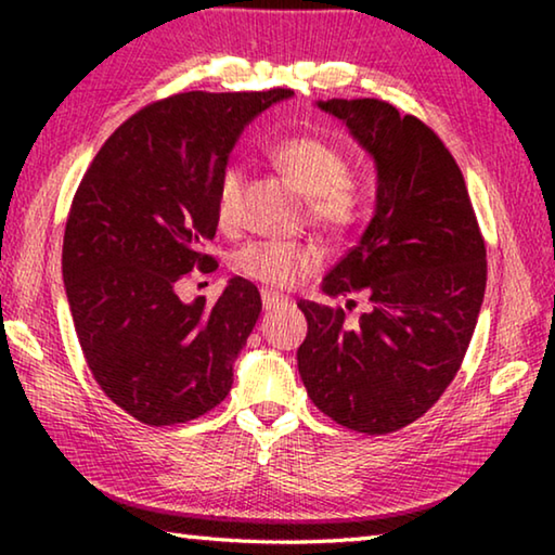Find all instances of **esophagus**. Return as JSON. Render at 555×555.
<instances>
[{"instance_id":"esophagus-1","label":"esophagus","mask_w":555,"mask_h":555,"mask_svg":"<svg viewBox=\"0 0 555 555\" xmlns=\"http://www.w3.org/2000/svg\"><path fill=\"white\" fill-rule=\"evenodd\" d=\"M261 304H264L267 311H274V308L288 306V298L274 294V291H261Z\"/></svg>"}]
</instances>
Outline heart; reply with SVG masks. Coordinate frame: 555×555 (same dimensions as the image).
I'll return each mask as SVG.
<instances>
[{"mask_svg":"<svg viewBox=\"0 0 555 555\" xmlns=\"http://www.w3.org/2000/svg\"><path fill=\"white\" fill-rule=\"evenodd\" d=\"M267 156L306 193L308 218L333 237H347L367 218L370 193L352 178V164L340 146L315 134H294L271 144ZM240 195L242 168L237 164L222 166L212 201L215 220L222 230L237 224ZM323 257L321 244L313 240H255L234 251L232 267L269 288H294L323 264Z\"/></svg>","mask_w":555,"mask_h":555,"instance_id":"b5f03b06","label":"heart"}]
</instances>
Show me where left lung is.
I'll use <instances>...</instances> for the list:
<instances>
[{
    "instance_id": "obj_1",
    "label": "left lung",
    "mask_w": 555,
    "mask_h": 555,
    "mask_svg": "<svg viewBox=\"0 0 555 555\" xmlns=\"http://www.w3.org/2000/svg\"><path fill=\"white\" fill-rule=\"evenodd\" d=\"M377 162V212L323 281L364 294L350 325L340 306L300 300L308 335L298 372L311 401L357 434H393L455 379L487 284V249L463 171L428 125L374 98L321 102Z\"/></svg>"
}]
</instances>
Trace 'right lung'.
<instances>
[{
	"label": "right lung",
	"mask_w": 555,
	"mask_h": 555,
	"mask_svg": "<svg viewBox=\"0 0 555 555\" xmlns=\"http://www.w3.org/2000/svg\"><path fill=\"white\" fill-rule=\"evenodd\" d=\"M291 90L178 92L131 115L73 195L63 281L75 333L105 397L146 426L203 416L228 397L261 298L232 279L212 308L178 284L210 274L215 183L251 117Z\"/></svg>",
	"instance_id": "1"
}]
</instances>
